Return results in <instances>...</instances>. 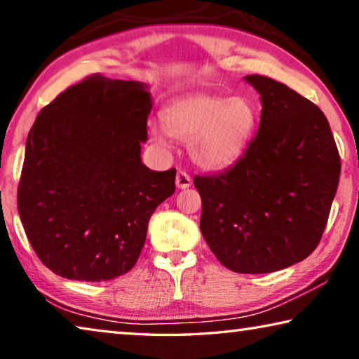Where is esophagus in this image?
Returning <instances> with one entry per match:
<instances>
[{
  "instance_id": "34e87169",
  "label": "esophagus",
  "mask_w": 359,
  "mask_h": 359,
  "mask_svg": "<svg viewBox=\"0 0 359 359\" xmlns=\"http://www.w3.org/2000/svg\"><path fill=\"white\" fill-rule=\"evenodd\" d=\"M175 185H177V188H180V190H185V188L191 185V177L188 175V172L179 171L177 175H175Z\"/></svg>"
}]
</instances>
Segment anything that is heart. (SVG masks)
<instances>
[{
    "label": "heart",
    "instance_id": "1",
    "mask_svg": "<svg viewBox=\"0 0 359 359\" xmlns=\"http://www.w3.org/2000/svg\"><path fill=\"white\" fill-rule=\"evenodd\" d=\"M160 118L168 136L188 141L196 165L223 169L245 151L257 125V111L247 98L191 93L168 102ZM154 136L160 137L156 131Z\"/></svg>",
    "mask_w": 359,
    "mask_h": 359
}]
</instances>
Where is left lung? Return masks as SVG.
Returning <instances> with one entry per match:
<instances>
[{
    "label": "left lung",
    "mask_w": 359,
    "mask_h": 359,
    "mask_svg": "<svg viewBox=\"0 0 359 359\" xmlns=\"http://www.w3.org/2000/svg\"><path fill=\"white\" fill-rule=\"evenodd\" d=\"M245 81L261 95L258 133L226 171L196 175L201 233L217 259L267 274L307 258L323 236L340 156L318 106L274 79Z\"/></svg>",
    "instance_id": "8db88e82"
}]
</instances>
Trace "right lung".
Segmentation results:
<instances>
[{
    "label": "right lung",
    "mask_w": 359,
    "mask_h": 359,
    "mask_svg": "<svg viewBox=\"0 0 359 359\" xmlns=\"http://www.w3.org/2000/svg\"><path fill=\"white\" fill-rule=\"evenodd\" d=\"M150 93L92 74L41 109L27 137L17 208L33 250L57 276L111 280L133 269L175 169L142 165Z\"/></svg>",
    "instance_id": "add662e5"
}]
</instances>
